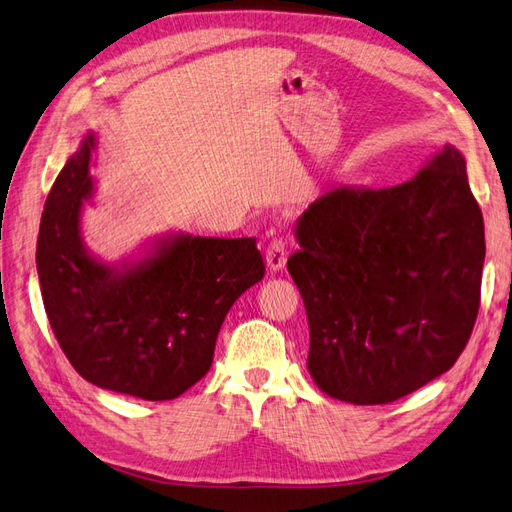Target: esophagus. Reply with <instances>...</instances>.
I'll return each instance as SVG.
<instances>
[{"instance_id":"esophagus-1","label":"esophagus","mask_w":512,"mask_h":512,"mask_svg":"<svg viewBox=\"0 0 512 512\" xmlns=\"http://www.w3.org/2000/svg\"><path fill=\"white\" fill-rule=\"evenodd\" d=\"M286 258H288V245L282 239H273L265 254L269 271H282L286 265Z\"/></svg>"}]
</instances>
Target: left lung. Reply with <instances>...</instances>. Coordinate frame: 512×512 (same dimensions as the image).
Listing matches in <instances>:
<instances>
[{"label": "left lung", "instance_id": "obj_1", "mask_svg": "<svg viewBox=\"0 0 512 512\" xmlns=\"http://www.w3.org/2000/svg\"><path fill=\"white\" fill-rule=\"evenodd\" d=\"M294 237L288 273L322 393L389 404L455 365L474 329L485 262L483 213L455 145L395 188L327 192Z\"/></svg>", "mask_w": 512, "mask_h": 512}]
</instances>
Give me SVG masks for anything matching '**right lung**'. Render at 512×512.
<instances>
[{"mask_svg": "<svg viewBox=\"0 0 512 512\" xmlns=\"http://www.w3.org/2000/svg\"><path fill=\"white\" fill-rule=\"evenodd\" d=\"M89 130L46 196L36 269L46 316L79 374L106 391L147 401L175 399L203 378L222 322L265 277L256 239L166 232L119 262L83 239L94 198Z\"/></svg>", "mask_w": 512, "mask_h": 512, "instance_id": "right-lung-1", "label": "right lung"}]
</instances>
